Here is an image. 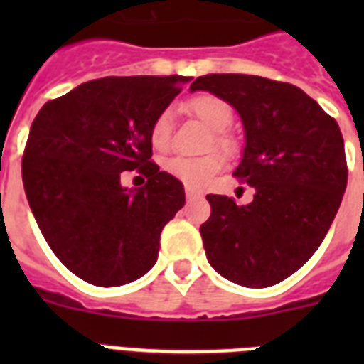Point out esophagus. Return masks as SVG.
I'll return each instance as SVG.
<instances>
[{
	"label": "esophagus",
	"instance_id": "1",
	"mask_svg": "<svg viewBox=\"0 0 364 364\" xmlns=\"http://www.w3.org/2000/svg\"><path fill=\"white\" fill-rule=\"evenodd\" d=\"M186 197L189 198V200H191V198H200L202 197V191H198V189H195V188H186Z\"/></svg>",
	"mask_w": 364,
	"mask_h": 364
}]
</instances>
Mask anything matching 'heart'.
Here are the masks:
<instances>
[{"label": "heart", "mask_w": 364, "mask_h": 364, "mask_svg": "<svg viewBox=\"0 0 364 364\" xmlns=\"http://www.w3.org/2000/svg\"><path fill=\"white\" fill-rule=\"evenodd\" d=\"M191 114L198 118L204 125H208L213 133V144L226 154H233L239 147L235 136L228 133V129L233 124V107L228 104L226 100L217 95H197L188 100L186 104ZM171 112L162 111L159 117L154 118L149 129V142L156 151H164L169 146L171 140ZM224 166V159L218 153L204 154L198 159H189V156H175L166 164V169L169 175L182 180L184 184L202 188L217 175Z\"/></svg>", "instance_id": "1"}]
</instances>
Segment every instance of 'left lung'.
Listing matches in <instances>:
<instances>
[{
  "label": "left lung",
  "mask_w": 364,
  "mask_h": 364,
  "mask_svg": "<svg viewBox=\"0 0 364 364\" xmlns=\"http://www.w3.org/2000/svg\"><path fill=\"white\" fill-rule=\"evenodd\" d=\"M189 89L239 112L246 146L233 175L255 191L246 205L205 197V257L235 284H277L317 252L339 210L348 180L339 125L302 89L262 76L205 74Z\"/></svg>",
  "instance_id": "1"
}]
</instances>
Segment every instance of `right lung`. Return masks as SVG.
<instances>
[{
    "mask_svg": "<svg viewBox=\"0 0 364 364\" xmlns=\"http://www.w3.org/2000/svg\"><path fill=\"white\" fill-rule=\"evenodd\" d=\"M186 76H107L50 100L34 118L21 176L32 215L65 268L112 288L146 275L160 233L184 205V186L151 162V124ZM148 176L121 186L124 171Z\"/></svg>",
    "mask_w": 364,
    "mask_h": 364,
    "instance_id": "add662e5",
    "label": "right lung"
}]
</instances>
